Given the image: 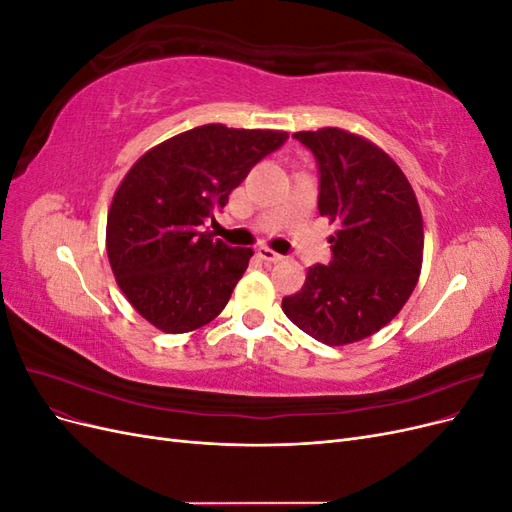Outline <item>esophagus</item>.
<instances>
[{"mask_svg":"<svg viewBox=\"0 0 512 512\" xmlns=\"http://www.w3.org/2000/svg\"><path fill=\"white\" fill-rule=\"evenodd\" d=\"M256 254H258V258H262L265 262H280V260L284 258L282 254H277V252L269 250V247H258Z\"/></svg>","mask_w":512,"mask_h":512,"instance_id":"esophagus-1","label":"esophagus"}]
</instances>
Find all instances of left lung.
Listing matches in <instances>:
<instances>
[{"instance_id":"left-lung-1","label":"left lung","mask_w":512,"mask_h":512,"mask_svg":"<svg viewBox=\"0 0 512 512\" xmlns=\"http://www.w3.org/2000/svg\"><path fill=\"white\" fill-rule=\"evenodd\" d=\"M314 153L318 211L337 224L329 265L307 269L284 314L327 346H346L386 327L406 305L423 265V215L389 153L339 128L294 132Z\"/></svg>"}]
</instances>
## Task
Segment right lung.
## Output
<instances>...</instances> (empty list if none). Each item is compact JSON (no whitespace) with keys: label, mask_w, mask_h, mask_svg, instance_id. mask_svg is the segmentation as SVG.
Listing matches in <instances>:
<instances>
[{"label":"right lung","mask_w":512,"mask_h":512,"mask_svg":"<svg viewBox=\"0 0 512 512\" xmlns=\"http://www.w3.org/2000/svg\"><path fill=\"white\" fill-rule=\"evenodd\" d=\"M286 138L207 123L149 149L123 177L108 209L106 252L121 292L153 327L188 333L226 307L254 252L203 226Z\"/></svg>","instance_id":"obj_1"}]
</instances>
